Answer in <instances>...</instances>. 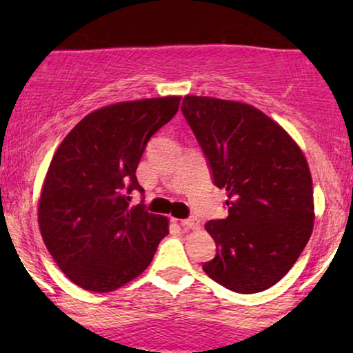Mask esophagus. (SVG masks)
I'll use <instances>...</instances> for the list:
<instances>
[{
	"label": "esophagus",
	"instance_id": "1",
	"mask_svg": "<svg viewBox=\"0 0 353 353\" xmlns=\"http://www.w3.org/2000/svg\"><path fill=\"white\" fill-rule=\"evenodd\" d=\"M180 223H181L183 228H186V230H197L201 226V221H199V219H197V216H191V219L181 220Z\"/></svg>",
	"mask_w": 353,
	"mask_h": 353
}]
</instances>
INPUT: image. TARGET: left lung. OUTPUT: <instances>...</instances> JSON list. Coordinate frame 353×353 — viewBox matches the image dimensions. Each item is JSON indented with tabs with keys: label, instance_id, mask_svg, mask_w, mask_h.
I'll list each match as a JSON object with an SVG mask.
<instances>
[{
	"label": "left lung",
	"instance_id": "obj_1",
	"mask_svg": "<svg viewBox=\"0 0 353 353\" xmlns=\"http://www.w3.org/2000/svg\"><path fill=\"white\" fill-rule=\"evenodd\" d=\"M181 112L214 185L228 196V216L205 223L216 254L202 270L230 291L262 292L292 268L310 239L315 215L307 159L254 105L185 96Z\"/></svg>",
	"mask_w": 353,
	"mask_h": 353
}]
</instances>
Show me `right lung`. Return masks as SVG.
<instances>
[{
	"mask_svg": "<svg viewBox=\"0 0 353 353\" xmlns=\"http://www.w3.org/2000/svg\"><path fill=\"white\" fill-rule=\"evenodd\" d=\"M180 96L101 108L72 128L52 157L38 223L57 267L77 286L114 291L149 267L168 220L130 205L144 192L137 168L146 144L178 112Z\"/></svg>",
	"mask_w": 353,
	"mask_h": 353,
	"instance_id": "right-lung-1",
	"label": "right lung"
}]
</instances>
